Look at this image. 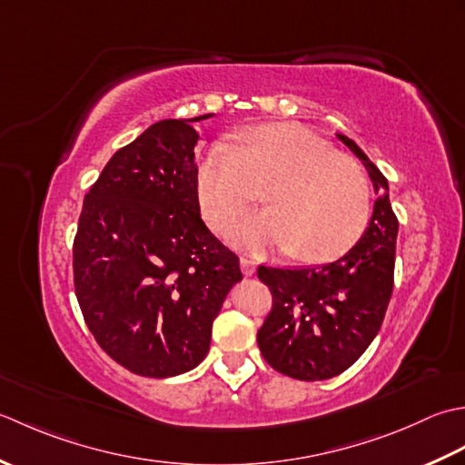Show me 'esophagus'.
<instances>
[{
	"instance_id": "34e87169",
	"label": "esophagus",
	"mask_w": 465,
	"mask_h": 465,
	"mask_svg": "<svg viewBox=\"0 0 465 465\" xmlns=\"http://www.w3.org/2000/svg\"><path fill=\"white\" fill-rule=\"evenodd\" d=\"M241 271L244 274H252L254 271H257V262H254L252 259L249 257H241Z\"/></svg>"
}]
</instances>
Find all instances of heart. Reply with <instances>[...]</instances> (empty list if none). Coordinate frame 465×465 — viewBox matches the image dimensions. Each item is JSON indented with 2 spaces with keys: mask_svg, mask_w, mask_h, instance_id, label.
Segmentation results:
<instances>
[{
  "mask_svg": "<svg viewBox=\"0 0 465 465\" xmlns=\"http://www.w3.org/2000/svg\"><path fill=\"white\" fill-rule=\"evenodd\" d=\"M196 188L216 234L229 232L262 191L269 211L242 219L232 241L246 249L287 244L299 261L341 257L369 216L363 168L297 124H264L242 134L232 150H213Z\"/></svg>",
  "mask_w": 465,
  "mask_h": 465,
  "instance_id": "b5f03b06",
  "label": "heart"
}]
</instances>
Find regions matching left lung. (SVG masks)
<instances>
[{
	"instance_id": "left-lung-1",
	"label": "left lung",
	"mask_w": 465,
	"mask_h": 465,
	"mask_svg": "<svg viewBox=\"0 0 465 465\" xmlns=\"http://www.w3.org/2000/svg\"><path fill=\"white\" fill-rule=\"evenodd\" d=\"M339 140L363 160L377 201L365 234L345 257L323 267H261L272 305L257 341L272 369L301 381L331 379L351 367L381 329L393 292L397 216L390 186L351 138Z\"/></svg>"
}]
</instances>
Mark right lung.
<instances>
[{
    "instance_id": "add662e5",
    "label": "right lung",
    "mask_w": 465,
    "mask_h": 465,
    "mask_svg": "<svg viewBox=\"0 0 465 465\" xmlns=\"http://www.w3.org/2000/svg\"><path fill=\"white\" fill-rule=\"evenodd\" d=\"M193 120H163L120 148L84 198L74 289L94 339L142 377L203 361L213 321L242 279L239 257L206 229Z\"/></svg>"
}]
</instances>
